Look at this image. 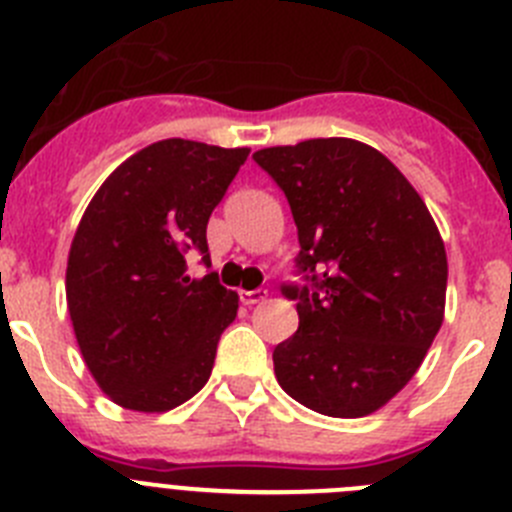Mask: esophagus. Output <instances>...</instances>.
Wrapping results in <instances>:
<instances>
[{
  "label": "esophagus",
  "instance_id": "obj_1",
  "mask_svg": "<svg viewBox=\"0 0 512 512\" xmlns=\"http://www.w3.org/2000/svg\"><path fill=\"white\" fill-rule=\"evenodd\" d=\"M266 297H269V292H266V289H253V292H241V302L248 304V307H253V304L266 302Z\"/></svg>",
  "mask_w": 512,
  "mask_h": 512
}]
</instances>
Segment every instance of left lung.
<instances>
[{
  "label": "left lung",
  "instance_id": "1",
  "mask_svg": "<svg viewBox=\"0 0 512 512\" xmlns=\"http://www.w3.org/2000/svg\"><path fill=\"white\" fill-rule=\"evenodd\" d=\"M253 159L284 190L312 287H284L299 327L274 350L276 381L335 419L383 409L444 322L442 233L396 164L348 137L266 147Z\"/></svg>",
  "mask_w": 512,
  "mask_h": 512
}]
</instances>
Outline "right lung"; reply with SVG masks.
Here are the masks:
<instances>
[{
  "instance_id": "add662e5",
  "label": "right lung",
  "mask_w": 512,
  "mask_h": 512,
  "mask_svg": "<svg viewBox=\"0 0 512 512\" xmlns=\"http://www.w3.org/2000/svg\"><path fill=\"white\" fill-rule=\"evenodd\" d=\"M248 152L190 139L149 144L103 180L75 228L70 322L93 381L121 409L162 414L208 383L238 294L215 271L192 279L185 253L198 248L210 261V213Z\"/></svg>"
}]
</instances>
